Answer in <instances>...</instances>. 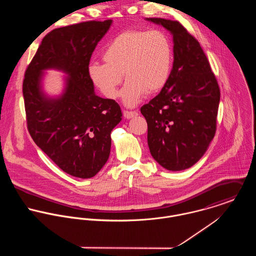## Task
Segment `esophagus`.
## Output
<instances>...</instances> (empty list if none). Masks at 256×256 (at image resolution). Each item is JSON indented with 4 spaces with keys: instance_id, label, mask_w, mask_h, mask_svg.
Listing matches in <instances>:
<instances>
[{
    "instance_id": "esophagus-1",
    "label": "esophagus",
    "mask_w": 256,
    "mask_h": 256,
    "mask_svg": "<svg viewBox=\"0 0 256 256\" xmlns=\"http://www.w3.org/2000/svg\"><path fill=\"white\" fill-rule=\"evenodd\" d=\"M123 115L126 119H131V118H134L138 115V112L137 111H128V110H124L123 111Z\"/></svg>"
}]
</instances>
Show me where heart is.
<instances>
[{
	"label": "heart",
	"instance_id": "1",
	"mask_svg": "<svg viewBox=\"0 0 256 256\" xmlns=\"http://www.w3.org/2000/svg\"><path fill=\"white\" fill-rule=\"evenodd\" d=\"M106 64L92 63L88 74L108 98L118 96L123 74L127 82L121 92L127 106L138 104L146 94L158 92L166 84L172 69L170 39L160 30L124 32L114 37L102 53Z\"/></svg>",
	"mask_w": 256,
	"mask_h": 256
}]
</instances>
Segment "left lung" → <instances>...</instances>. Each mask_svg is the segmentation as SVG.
<instances>
[{
    "instance_id": "obj_1",
    "label": "left lung",
    "mask_w": 256,
    "mask_h": 256,
    "mask_svg": "<svg viewBox=\"0 0 256 256\" xmlns=\"http://www.w3.org/2000/svg\"><path fill=\"white\" fill-rule=\"evenodd\" d=\"M172 36L170 76L141 113L148 123L152 156L164 168L180 172L194 166L216 132L220 88L199 42L176 20L146 18Z\"/></svg>"
}]
</instances>
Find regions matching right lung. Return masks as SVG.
<instances>
[{"label": "right lung", "mask_w": 256, "mask_h": 256, "mask_svg": "<svg viewBox=\"0 0 256 256\" xmlns=\"http://www.w3.org/2000/svg\"><path fill=\"white\" fill-rule=\"evenodd\" d=\"M111 24V20H92L52 30L43 38L24 80L30 136L63 172L78 178H90L104 168L111 131L122 119L119 104L96 96L88 74L92 54ZM48 70L66 74L58 96L44 90Z\"/></svg>", "instance_id": "obj_1"}]
</instances>
